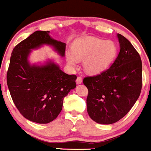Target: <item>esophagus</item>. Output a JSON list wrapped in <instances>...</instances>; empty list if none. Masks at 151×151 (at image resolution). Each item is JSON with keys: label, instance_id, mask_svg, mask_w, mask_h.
I'll return each mask as SVG.
<instances>
[{"label": "esophagus", "instance_id": "34e87169", "mask_svg": "<svg viewBox=\"0 0 151 151\" xmlns=\"http://www.w3.org/2000/svg\"><path fill=\"white\" fill-rule=\"evenodd\" d=\"M82 81H83V80H82V77H77V80H76V83H77V84H81V83H82Z\"/></svg>", "mask_w": 151, "mask_h": 151}]
</instances>
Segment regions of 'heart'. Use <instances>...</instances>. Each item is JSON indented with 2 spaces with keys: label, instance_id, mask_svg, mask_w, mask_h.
I'll use <instances>...</instances> for the list:
<instances>
[{
  "label": "heart",
  "instance_id": "heart-1",
  "mask_svg": "<svg viewBox=\"0 0 151 151\" xmlns=\"http://www.w3.org/2000/svg\"><path fill=\"white\" fill-rule=\"evenodd\" d=\"M72 53L66 55L68 64L76 67L77 59L83 60V68L87 73L97 74L105 70L116 55L117 48L112 41L96 37L77 39L72 45Z\"/></svg>",
  "mask_w": 151,
  "mask_h": 151
}]
</instances>
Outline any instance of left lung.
<instances>
[{"label":"left lung","mask_w":151,"mask_h":151,"mask_svg":"<svg viewBox=\"0 0 151 151\" xmlns=\"http://www.w3.org/2000/svg\"><path fill=\"white\" fill-rule=\"evenodd\" d=\"M120 51L112 65L97 75L86 77V109L99 124L119 121L132 108L142 87V62L132 43L118 34Z\"/></svg>","instance_id":"8db88e82"}]
</instances>
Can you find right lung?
Instances as JSON below:
<instances>
[{
  "mask_svg": "<svg viewBox=\"0 0 151 151\" xmlns=\"http://www.w3.org/2000/svg\"><path fill=\"white\" fill-rule=\"evenodd\" d=\"M49 45L61 57L66 44L52 39L49 31H36L14 47L6 74V83L16 107L23 117L39 124L56 119L64 98L76 87L77 76L67 74L52 61L30 65L31 49Z\"/></svg>",
  "mask_w": 151,
  "mask_h": 151,
  "instance_id": "right-lung-1",
  "label": "right lung"
}]
</instances>
